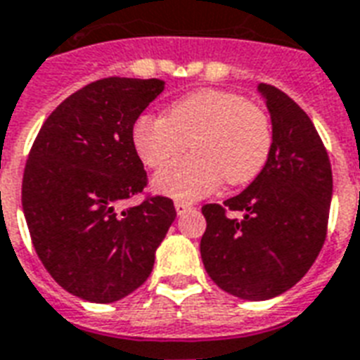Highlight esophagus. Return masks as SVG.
<instances>
[{"mask_svg":"<svg viewBox=\"0 0 360 360\" xmlns=\"http://www.w3.org/2000/svg\"><path fill=\"white\" fill-rule=\"evenodd\" d=\"M188 210H193V206L187 204V202H175V212H177V215L187 214Z\"/></svg>","mask_w":360,"mask_h":360,"instance_id":"esophagus-1","label":"esophagus"}]
</instances>
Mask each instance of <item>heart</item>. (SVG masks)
<instances>
[{"instance_id":"heart-1","label":"heart","mask_w":360,"mask_h":360,"mask_svg":"<svg viewBox=\"0 0 360 360\" xmlns=\"http://www.w3.org/2000/svg\"><path fill=\"white\" fill-rule=\"evenodd\" d=\"M195 154L162 167L153 179L156 193L175 200H198L229 185L255 179L267 164L273 131L267 114L240 95L202 89L177 98L166 118L143 114L131 127L135 153L146 166H164L186 148Z\"/></svg>"}]
</instances>
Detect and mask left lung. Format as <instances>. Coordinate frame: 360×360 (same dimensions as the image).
I'll return each mask as SVG.
<instances>
[{
  "mask_svg": "<svg viewBox=\"0 0 360 360\" xmlns=\"http://www.w3.org/2000/svg\"><path fill=\"white\" fill-rule=\"evenodd\" d=\"M273 145L267 164L240 194L206 204L200 254L210 278L248 302L284 294L305 276L326 238L332 167L313 122L273 85L259 84ZM240 211V220L224 212Z\"/></svg>",
  "mask_w": 360,
  "mask_h": 360,
  "instance_id": "8db88e82",
  "label": "left lung"
}]
</instances>
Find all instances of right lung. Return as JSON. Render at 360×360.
<instances>
[{"label": "right lung", "mask_w": 360, "mask_h": 360, "mask_svg": "<svg viewBox=\"0 0 360 360\" xmlns=\"http://www.w3.org/2000/svg\"><path fill=\"white\" fill-rule=\"evenodd\" d=\"M162 79L105 78L72 93L45 120L22 177V212L49 275L85 302H118L148 278L175 219L169 198L143 193L131 127Z\"/></svg>", "instance_id": "right-lung-1"}]
</instances>
